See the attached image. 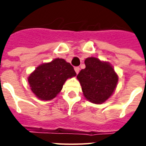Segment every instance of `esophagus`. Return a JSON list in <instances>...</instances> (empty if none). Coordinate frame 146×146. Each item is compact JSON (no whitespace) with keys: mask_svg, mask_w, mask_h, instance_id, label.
<instances>
[{"mask_svg":"<svg viewBox=\"0 0 146 146\" xmlns=\"http://www.w3.org/2000/svg\"><path fill=\"white\" fill-rule=\"evenodd\" d=\"M74 70H75L76 73L78 74V73H79V72H80V67H79V66H76L75 68H74Z\"/></svg>","mask_w":146,"mask_h":146,"instance_id":"esophagus-1","label":"esophagus"}]
</instances>
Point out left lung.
<instances>
[{"label":"left lung","mask_w":146,"mask_h":146,"mask_svg":"<svg viewBox=\"0 0 146 146\" xmlns=\"http://www.w3.org/2000/svg\"><path fill=\"white\" fill-rule=\"evenodd\" d=\"M86 68L81 70L76 78L87 100L102 104L111 97L118 82V76L108 62L96 57L85 60Z\"/></svg>","instance_id":"1"}]
</instances>
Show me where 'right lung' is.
I'll use <instances>...</instances> for the list:
<instances>
[{"label":"right lung","instance_id":"add662e5","mask_svg":"<svg viewBox=\"0 0 146 146\" xmlns=\"http://www.w3.org/2000/svg\"><path fill=\"white\" fill-rule=\"evenodd\" d=\"M76 75L70 63L62 58H56L38 66L29 75L28 82L36 97L48 101L54 98L61 91L66 80Z\"/></svg>","mask_w":146,"mask_h":146}]
</instances>
